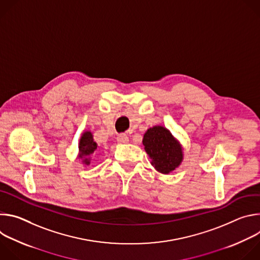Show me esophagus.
I'll use <instances>...</instances> for the list:
<instances>
[{"label": "esophagus", "mask_w": 260, "mask_h": 260, "mask_svg": "<svg viewBox=\"0 0 260 260\" xmlns=\"http://www.w3.org/2000/svg\"><path fill=\"white\" fill-rule=\"evenodd\" d=\"M117 141H118V143L126 144V143L129 141V139H128V137H127L125 134H120V135H118V137H117Z\"/></svg>", "instance_id": "34e87169"}]
</instances>
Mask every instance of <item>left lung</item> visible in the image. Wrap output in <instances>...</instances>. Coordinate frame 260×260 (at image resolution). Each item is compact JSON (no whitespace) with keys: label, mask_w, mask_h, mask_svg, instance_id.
<instances>
[{"label":"left lung","mask_w":260,"mask_h":260,"mask_svg":"<svg viewBox=\"0 0 260 260\" xmlns=\"http://www.w3.org/2000/svg\"><path fill=\"white\" fill-rule=\"evenodd\" d=\"M144 149L151 158V165L161 174H169L183 160L180 143L171 132L160 125L148 128L143 138Z\"/></svg>","instance_id":"obj_1"}]
</instances>
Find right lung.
Instances as JSON below:
<instances>
[{"label":"right lung","mask_w":260,"mask_h":260,"mask_svg":"<svg viewBox=\"0 0 260 260\" xmlns=\"http://www.w3.org/2000/svg\"><path fill=\"white\" fill-rule=\"evenodd\" d=\"M98 149V144L93 141L91 132H84L79 141V158L84 165L90 164L89 156Z\"/></svg>","instance_id":"1"}]
</instances>
